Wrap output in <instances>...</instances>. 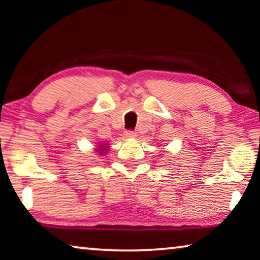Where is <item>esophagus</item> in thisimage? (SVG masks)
<instances>
[{
	"instance_id": "1",
	"label": "esophagus",
	"mask_w": 260,
	"mask_h": 260,
	"mask_svg": "<svg viewBox=\"0 0 260 260\" xmlns=\"http://www.w3.org/2000/svg\"><path fill=\"white\" fill-rule=\"evenodd\" d=\"M125 135H126L127 138H135V137H137V134H135V132L132 131V129L126 131V132H125Z\"/></svg>"
}]
</instances>
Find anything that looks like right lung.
Returning a JSON list of instances; mask_svg holds the SVG:
<instances>
[{"label": "right lung", "mask_w": 260, "mask_h": 260, "mask_svg": "<svg viewBox=\"0 0 260 260\" xmlns=\"http://www.w3.org/2000/svg\"><path fill=\"white\" fill-rule=\"evenodd\" d=\"M100 147H101V146H100ZM102 147H104V146H102ZM99 149H101V152H100V153H102V152H105V149H102V148H99Z\"/></svg>", "instance_id": "obj_1"}]
</instances>
